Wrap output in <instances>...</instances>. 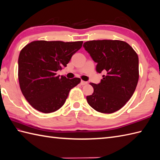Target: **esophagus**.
<instances>
[{
	"instance_id": "34e87169",
	"label": "esophagus",
	"mask_w": 160,
	"mask_h": 160,
	"mask_svg": "<svg viewBox=\"0 0 160 160\" xmlns=\"http://www.w3.org/2000/svg\"><path fill=\"white\" fill-rule=\"evenodd\" d=\"M87 83H88L87 82H85V81H83V80H82V81L80 82L81 85H85V84H87Z\"/></svg>"
}]
</instances>
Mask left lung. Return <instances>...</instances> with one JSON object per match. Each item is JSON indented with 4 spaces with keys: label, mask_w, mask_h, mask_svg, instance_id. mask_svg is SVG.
I'll use <instances>...</instances> for the list:
<instances>
[{
    "label": "left lung",
    "mask_w": 160,
    "mask_h": 160,
    "mask_svg": "<svg viewBox=\"0 0 160 160\" xmlns=\"http://www.w3.org/2000/svg\"><path fill=\"white\" fill-rule=\"evenodd\" d=\"M83 47L96 63V71L104 72L92 94L87 97L98 112L110 114L120 110L132 98L139 78L138 57L128 43L119 40H93Z\"/></svg>",
    "instance_id": "obj_1"
}]
</instances>
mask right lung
<instances>
[{
  "instance_id": "add662e5",
  "label": "right lung",
  "mask_w": 160,
  "mask_h": 160,
  "mask_svg": "<svg viewBox=\"0 0 160 160\" xmlns=\"http://www.w3.org/2000/svg\"><path fill=\"white\" fill-rule=\"evenodd\" d=\"M83 42L35 41L20 51L18 80L22 94L37 110L53 112L64 104L70 90L80 82L78 78L57 75L67 66Z\"/></svg>"
}]
</instances>
